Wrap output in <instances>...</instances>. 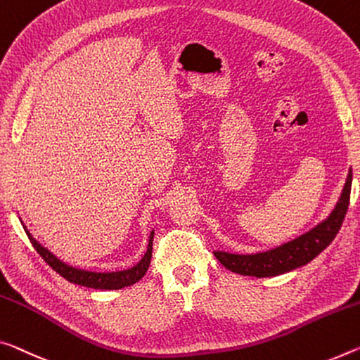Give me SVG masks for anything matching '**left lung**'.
Segmentation results:
<instances>
[{"label":"left lung","instance_id":"left-lung-1","mask_svg":"<svg viewBox=\"0 0 360 360\" xmlns=\"http://www.w3.org/2000/svg\"><path fill=\"white\" fill-rule=\"evenodd\" d=\"M352 184V171L347 173L343 192H341L340 200L336 202L332 213L327 219L319 222L309 232L293 238L267 252L253 253V255H237L227 252H213L226 269H229L240 276L252 277H274L281 274L290 272L296 267L304 266L312 261L319 253L332 243L338 233L343 219L346 216L347 207H349V193Z\"/></svg>","mask_w":360,"mask_h":360}]
</instances>
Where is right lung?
Segmentation results:
<instances>
[{"label":"right lung","instance_id":"1","mask_svg":"<svg viewBox=\"0 0 360 360\" xmlns=\"http://www.w3.org/2000/svg\"><path fill=\"white\" fill-rule=\"evenodd\" d=\"M24 229L27 232L28 238H30L33 248L38 252V255L41 256V258L46 261L48 264L53 267L57 274H59V276L64 277L65 281L77 283V285H82V287L96 288V290H120V288L129 287V285L139 282L141 278L146 276L147 269H149L150 258H152L153 231L150 232L149 245H147V252L144 256H142V259L138 262V264L129 267V269L117 271V272H93V271L78 269V267L65 264L64 261H60L56 255L51 253L48 248H44L41 243H38L35 238L32 237V233L27 231L25 226H24Z\"/></svg>","mask_w":360,"mask_h":360}]
</instances>
